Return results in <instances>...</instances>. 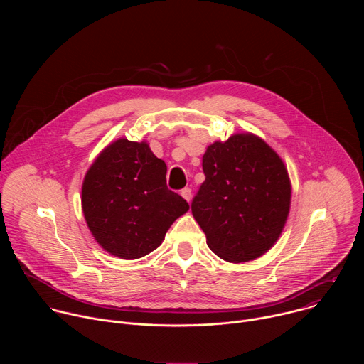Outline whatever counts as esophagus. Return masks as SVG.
<instances>
[{
    "label": "esophagus",
    "instance_id": "esophagus-1",
    "mask_svg": "<svg viewBox=\"0 0 364 364\" xmlns=\"http://www.w3.org/2000/svg\"><path fill=\"white\" fill-rule=\"evenodd\" d=\"M181 196H183V198H184L186 201L190 203V200H191V190H190L188 187L183 188V190H181Z\"/></svg>",
    "mask_w": 364,
    "mask_h": 364
}]
</instances>
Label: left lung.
Returning a JSON list of instances; mask_svg holds the SVG:
<instances>
[{
	"mask_svg": "<svg viewBox=\"0 0 364 364\" xmlns=\"http://www.w3.org/2000/svg\"><path fill=\"white\" fill-rule=\"evenodd\" d=\"M203 171L191 213L207 246L232 264L265 255L291 207V180L277 151L252 132L233 134L207 146Z\"/></svg>",
	"mask_w": 364,
	"mask_h": 364,
	"instance_id": "obj_1",
	"label": "left lung"
}]
</instances>
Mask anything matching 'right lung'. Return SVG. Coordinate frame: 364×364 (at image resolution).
<instances>
[{
  "mask_svg": "<svg viewBox=\"0 0 364 364\" xmlns=\"http://www.w3.org/2000/svg\"><path fill=\"white\" fill-rule=\"evenodd\" d=\"M167 166L146 141L118 138L103 148L82 184V210L95 240L132 261L157 249L170 226L190 209L168 190Z\"/></svg>",
  "mask_w": 364,
  "mask_h": 364,
  "instance_id": "add662e5",
  "label": "right lung"
}]
</instances>
